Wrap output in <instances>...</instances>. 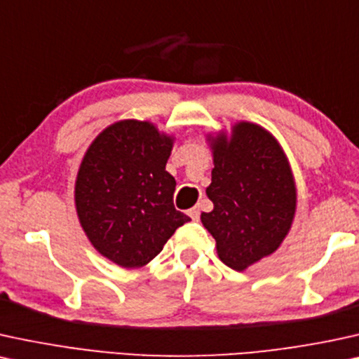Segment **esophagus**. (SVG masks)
Returning a JSON list of instances; mask_svg holds the SVG:
<instances>
[{"mask_svg":"<svg viewBox=\"0 0 359 359\" xmlns=\"http://www.w3.org/2000/svg\"><path fill=\"white\" fill-rule=\"evenodd\" d=\"M189 217L192 220H195V222H198L201 220V210H198V208H190L189 210Z\"/></svg>","mask_w":359,"mask_h":359,"instance_id":"obj_1","label":"esophagus"}]
</instances>
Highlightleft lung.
Returning <instances> with one entry per match:
<instances>
[{"instance_id":"obj_1","label":"left lung","mask_w":359,"mask_h":359,"mask_svg":"<svg viewBox=\"0 0 359 359\" xmlns=\"http://www.w3.org/2000/svg\"><path fill=\"white\" fill-rule=\"evenodd\" d=\"M213 210L201 215L217 242L220 260L242 271L273 253L292 225L297 190L278 142L250 122L233 127L232 139L213 140Z\"/></svg>"}]
</instances>
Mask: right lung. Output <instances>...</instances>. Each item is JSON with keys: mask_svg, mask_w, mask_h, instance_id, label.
<instances>
[{"mask_svg": "<svg viewBox=\"0 0 359 359\" xmlns=\"http://www.w3.org/2000/svg\"><path fill=\"white\" fill-rule=\"evenodd\" d=\"M172 139L149 122L122 121L90 144L76 180V208L90 243L124 269L162 252L190 219L174 207L175 179L165 170Z\"/></svg>", "mask_w": 359, "mask_h": 359, "instance_id": "right-lung-1", "label": "right lung"}]
</instances>
